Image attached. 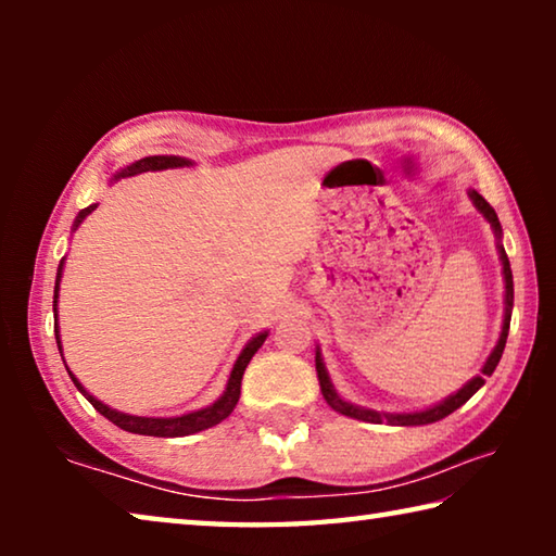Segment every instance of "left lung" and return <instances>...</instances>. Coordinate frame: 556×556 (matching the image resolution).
I'll return each instance as SVG.
<instances>
[{
  "label": "left lung",
  "instance_id": "1",
  "mask_svg": "<svg viewBox=\"0 0 556 556\" xmlns=\"http://www.w3.org/2000/svg\"><path fill=\"white\" fill-rule=\"evenodd\" d=\"M468 199L473 201L476 211L483 215V218L491 223L493 235H495V248H497V255H501V265H503V281H505V314H503V328H501V338H497L495 348L488 355V361L483 363L481 375H476V378H470L464 388L456 390L454 394H448L437 404H431V407L425 409H417V412H378V409H368V407H361V404H353L343 400L341 394L336 392L331 378H328V370H326V363H324V355H321V348L316 345V375H318V384H321V394L324 400L328 402V407L336 409L338 414H345V417L351 419H361V421H368V425H390V427H421V425H434V421L448 417L451 412H456L458 407H464V404L473 397V394L483 388L485 378H491L493 370L497 368V363H501V355L505 351V341H507V331H510V316H513V299H515V291H513V269H510V260L505 255V248H503V228H501V220H497V215L493 211V205L488 203L481 193L476 191V188H468Z\"/></svg>",
  "mask_w": 556,
  "mask_h": 556
}]
</instances>
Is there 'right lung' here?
I'll use <instances>...</instances> for the list:
<instances>
[{"label":"right lung","instance_id":"1","mask_svg":"<svg viewBox=\"0 0 556 556\" xmlns=\"http://www.w3.org/2000/svg\"><path fill=\"white\" fill-rule=\"evenodd\" d=\"M184 166H193L191 159L174 156V154L144 156V159H137V162H131L125 168H119V172L110 178V184H115V181H119V178H127V176L144 174V172H166V168H184ZM96 208H98V203H92V205H88V208H83L78 215H75L73 232L80 228V223L86 220ZM63 267H65V257L61 260L59 271H55V287H53V321H55L53 328H55V343H59L61 357H63V345H61V331H59V294H61ZM267 336H269V331H260V333L252 336L248 343H244V348L240 351L238 361H235L232 370L228 375V382H225V390H223L218 400L208 404V407L178 414V417H137V414L112 409L110 404L100 402L98 397H92V394L86 388H83V382L68 370V365H65V370H68L73 384L80 390L83 397H86L92 404V407H96L102 414V417L110 419L115 427L131 431V434H142V437H166V439L168 437H188V434H199V431H203V429H211L215 425H220L223 419L230 417V412L235 409V404H238V400H240V384H242L244 368H248L252 355L260 351L262 343L267 341Z\"/></svg>","mask_w":556,"mask_h":556}]
</instances>
